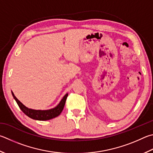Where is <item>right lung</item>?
<instances>
[{
  "label": "right lung",
  "mask_w": 153,
  "mask_h": 153,
  "mask_svg": "<svg viewBox=\"0 0 153 153\" xmlns=\"http://www.w3.org/2000/svg\"><path fill=\"white\" fill-rule=\"evenodd\" d=\"M11 92H12V95L14 99L15 100V101L16 102V103H17L19 108H20V109L23 111V113L25 114L27 116H29V118L37 120H50V119L55 118L59 116L60 114L62 113L63 108H64L66 99H67L68 96V94H66L63 97V98L62 99V100L59 102V103L55 108L49 110H33L31 109V108L26 107L25 105L22 104L21 102L16 98V96H15V94H13L12 91H11Z\"/></svg>",
  "instance_id": "1"
}]
</instances>
